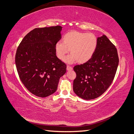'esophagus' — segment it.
<instances>
[{
  "label": "esophagus",
  "instance_id": "esophagus-1",
  "mask_svg": "<svg viewBox=\"0 0 134 134\" xmlns=\"http://www.w3.org/2000/svg\"><path fill=\"white\" fill-rule=\"evenodd\" d=\"M66 69H67V70H71L73 69V68L72 66H69V65H67Z\"/></svg>",
  "mask_w": 134,
  "mask_h": 134
}]
</instances>
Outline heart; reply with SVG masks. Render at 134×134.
Instances as JSON below:
<instances>
[{
    "label": "heart",
    "instance_id": "heart-1",
    "mask_svg": "<svg viewBox=\"0 0 134 134\" xmlns=\"http://www.w3.org/2000/svg\"><path fill=\"white\" fill-rule=\"evenodd\" d=\"M97 45L96 35L92 33L70 31L62 37V42L58 41L55 43L56 54L59 59H63L69 52L72 54L65 59L68 63L78 62L84 64L92 57Z\"/></svg>",
    "mask_w": 134,
    "mask_h": 134
}]
</instances>
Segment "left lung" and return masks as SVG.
Instances as JSON below:
<instances>
[{
	"mask_svg": "<svg viewBox=\"0 0 134 134\" xmlns=\"http://www.w3.org/2000/svg\"><path fill=\"white\" fill-rule=\"evenodd\" d=\"M119 64L117 49L105 35L97 38V45L92 57L73 68L76 77L73 91L85 100L96 99L111 85Z\"/></svg>",
	"mask_w": 134,
	"mask_h": 134,
	"instance_id": "8db88e82",
	"label": "left lung"
}]
</instances>
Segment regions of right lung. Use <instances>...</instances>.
<instances>
[{
	"label": "right lung",
	"mask_w": 134,
	"mask_h": 134,
	"mask_svg": "<svg viewBox=\"0 0 134 134\" xmlns=\"http://www.w3.org/2000/svg\"><path fill=\"white\" fill-rule=\"evenodd\" d=\"M62 27L36 28L23 38L16 52L15 65L23 84L35 96L45 97L57 91L66 65L59 59L55 43L61 40Z\"/></svg>",
	"instance_id": "add662e5"
}]
</instances>
